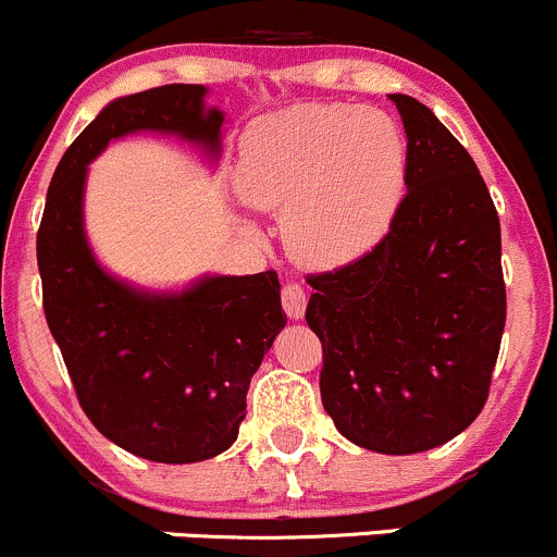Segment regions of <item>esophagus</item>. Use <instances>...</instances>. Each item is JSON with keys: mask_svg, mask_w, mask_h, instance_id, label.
<instances>
[{"mask_svg": "<svg viewBox=\"0 0 557 557\" xmlns=\"http://www.w3.org/2000/svg\"><path fill=\"white\" fill-rule=\"evenodd\" d=\"M280 299H283V310L288 312V318H294V320L305 318L307 294H305V288H301L299 283H285Z\"/></svg>", "mask_w": 557, "mask_h": 557, "instance_id": "obj_1", "label": "esophagus"}]
</instances>
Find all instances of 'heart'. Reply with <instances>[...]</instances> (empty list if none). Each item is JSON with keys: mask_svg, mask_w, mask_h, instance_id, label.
<instances>
[{"mask_svg": "<svg viewBox=\"0 0 557 557\" xmlns=\"http://www.w3.org/2000/svg\"><path fill=\"white\" fill-rule=\"evenodd\" d=\"M407 188V145L380 110L305 104L263 117L243 139L237 190L285 212V239L307 263L336 267L372 250Z\"/></svg>", "mask_w": 557, "mask_h": 557, "instance_id": "heart-1", "label": "heart"}]
</instances>
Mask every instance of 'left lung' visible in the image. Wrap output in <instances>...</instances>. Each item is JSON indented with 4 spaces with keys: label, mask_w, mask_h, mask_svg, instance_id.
<instances>
[{
    "label": "left lung",
    "mask_w": 557,
    "mask_h": 557,
    "mask_svg": "<svg viewBox=\"0 0 557 557\" xmlns=\"http://www.w3.org/2000/svg\"><path fill=\"white\" fill-rule=\"evenodd\" d=\"M407 132V196L367 256L310 274L320 398L352 445L440 447L474 423L507 320L502 226L463 145L423 102L391 94Z\"/></svg>",
    "instance_id": "left-lung-1"
}]
</instances>
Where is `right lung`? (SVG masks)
Here are the masks:
<instances>
[{
    "label": "right lung",
    "mask_w": 557,
    "mask_h": 557,
    "mask_svg": "<svg viewBox=\"0 0 557 557\" xmlns=\"http://www.w3.org/2000/svg\"><path fill=\"white\" fill-rule=\"evenodd\" d=\"M205 97V86L172 83L112 99L61 156L37 232L45 318L83 412L156 463H196L237 442L250 377L288 320L277 272L148 290L107 272L88 243V164L112 139L172 134L215 164L226 115Z\"/></svg>",
    "instance_id": "right-lung-1"
}]
</instances>
